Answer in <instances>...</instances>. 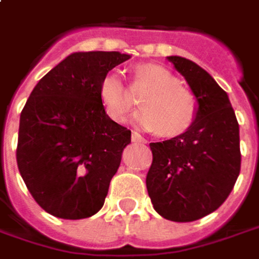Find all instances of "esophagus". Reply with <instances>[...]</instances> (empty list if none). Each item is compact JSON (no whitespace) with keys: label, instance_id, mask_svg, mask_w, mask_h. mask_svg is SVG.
<instances>
[{"label":"esophagus","instance_id":"1","mask_svg":"<svg viewBox=\"0 0 259 259\" xmlns=\"http://www.w3.org/2000/svg\"><path fill=\"white\" fill-rule=\"evenodd\" d=\"M132 140H133V142H138V143H143V142H146L145 138H142L138 132H133V133H132Z\"/></svg>","mask_w":259,"mask_h":259}]
</instances>
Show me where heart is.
I'll return each instance as SVG.
<instances>
[{"mask_svg":"<svg viewBox=\"0 0 259 259\" xmlns=\"http://www.w3.org/2000/svg\"><path fill=\"white\" fill-rule=\"evenodd\" d=\"M135 84L146 92L140 96L142 107L133 117L142 127L155 130L162 138H175L195 123L198 99L170 70L157 64L139 66ZM97 94L104 113L114 121L124 120L135 103L117 71L103 76Z\"/></svg>","mask_w":259,"mask_h":259,"instance_id":"heart-1","label":"heart"}]
</instances>
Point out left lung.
<instances>
[{"label": "left lung", "instance_id": "left-lung-1", "mask_svg": "<svg viewBox=\"0 0 259 259\" xmlns=\"http://www.w3.org/2000/svg\"><path fill=\"white\" fill-rule=\"evenodd\" d=\"M167 60L186 78L199 112L182 135L150 143L146 188L160 217L192 222L218 209L234 189L241 170L239 124L228 94L209 73L188 58Z\"/></svg>", "mask_w": 259, "mask_h": 259}]
</instances>
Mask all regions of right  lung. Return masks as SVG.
<instances>
[{
  "label": "right lung",
  "mask_w": 259,
  "mask_h": 259,
  "mask_svg": "<svg viewBox=\"0 0 259 259\" xmlns=\"http://www.w3.org/2000/svg\"><path fill=\"white\" fill-rule=\"evenodd\" d=\"M129 58L119 51L73 53L24 106L17 165L34 201L53 217L83 219L102 209L132 132L104 113L97 89Z\"/></svg>",
  "instance_id": "add662e5"
}]
</instances>
